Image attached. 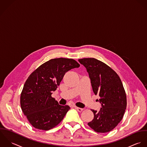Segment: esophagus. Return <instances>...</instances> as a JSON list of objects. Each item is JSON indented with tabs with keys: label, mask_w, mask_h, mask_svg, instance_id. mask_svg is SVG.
<instances>
[{
	"label": "esophagus",
	"mask_w": 147,
	"mask_h": 147,
	"mask_svg": "<svg viewBox=\"0 0 147 147\" xmlns=\"http://www.w3.org/2000/svg\"><path fill=\"white\" fill-rule=\"evenodd\" d=\"M75 107V109L78 111V112H81V111H82L83 110H84V109H81V108H80V107Z\"/></svg>",
	"instance_id": "34e87169"
}]
</instances>
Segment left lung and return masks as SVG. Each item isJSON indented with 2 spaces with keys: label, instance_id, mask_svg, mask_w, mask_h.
<instances>
[{
  "label": "left lung",
  "instance_id": "obj_1",
  "mask_svg": "<svg viewBox=\"0 0 147 147\" xmlns=\"http://www.w3.org/2000/svg\"><path fill=\"white\" fill-rule=\"evenodd\" d=\"M88 72L95 95L102 108L99 112L91 110L94 119L88 125L95 132L111 131L120 122L127 107L126 94L117 73L104 62L94 58L80 59Z\"/></svg>",
  "mask_w": 147,
  "mask_h": 147
}]
</instances>
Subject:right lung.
Instances as JSON below:
<instances>
[{
    "label": "right lung",
    "instance_id": "add662e5",
    "mask_svg": "<svg viewBox=\"0 0 147 147\" xmlns=\"http://www.w3.org/2000/svg\"><path fill=\"white\" fill-rule=\"evenodd\" d=\"M80 66L73 59H51L30 74L21 93L20 106L33 127L48 131L62 120L70 108L67 105H59L52 94L65 74Z\"/></svg>",
    "mask_w": 147,
    "mask_h": 147
}]
</instances>
